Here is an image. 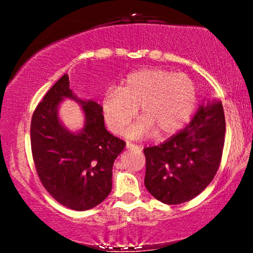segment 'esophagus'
<instances>
[{"instance_id":"1","label":"esophagus","mask_w":253,"mask_h":253,"mask_svg":"<svg viewBox=\"0 0 253 253\" xmlns=\"http://www.w3.org/2000/svg\"><path fill=\"white\" fill-rule=\"evenodd\" d=\"M126 147L128 150H141V147L139 146V145H135V144H132V143H127Z\"/></svg>"}]
</instances>
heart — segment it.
Returning a JSON list of instances; mask_svg holds the SVG:
<instances>
[{"instance_id":"obj_1","label":"heart","mask_w":253,"mask_h":253,"mask_svg":"<svg viewBox=\"0 0 253 253\" xmlns=\"http://www.w3.org/2000/svg\"><path fill=\"white\" fill-rule=\"evenodd\" d=\"M138 107L141 119L127 130L128 138H143L153 130L159 135L175 133L195 109V83L184 74L143 69L125 77L120 88L109 86L104 91L103 117L115 134L124 132Z\"/></svg>"}]
</instances>
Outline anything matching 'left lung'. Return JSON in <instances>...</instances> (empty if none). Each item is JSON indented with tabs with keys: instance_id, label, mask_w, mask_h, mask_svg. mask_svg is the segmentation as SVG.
<instances>
[{
	"instance_id": "8db88e82",
	"label": "left lung",
	"mask_w": 253,
	"mask_h": 253,
	"mask_svg": "<svg viewBox=\"0 0 253 253\" xmlns=\"http://www.w3.org/2000/svg\"><path fill=\"white\" fill-rule=\"evenodd\" d=\"M225 130L221 101L208 100L184 129L158 146L145 147V187L151 195L179 205L205 190L219 169Z\"/></svg>"
}]
</instances>
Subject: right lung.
Here are the masks:
<instances>
[{
    "label": "right lung",
    "instance_id": "obj_1",
    "mask_svg": "<svg viewBox=\"0 0 253 253\" xmlns=\"http://www.w3.org/2000/svg\"><path fill=\"white\" fill-rule=\"evenodd\" d=\"M65 98L83 106L84 125L68 130L57 115ZM102 106L77 98L64 75L34 110L31 146L34 165L45 189L56 201L75 211L96 207L112 190L113 164L126 143L107 130Z\"/></svg>",
    "mask_w": 253,
    "mask_h": 253
}]
</instances>
